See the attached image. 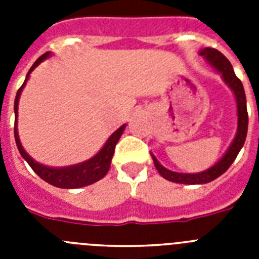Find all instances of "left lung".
Returning <instances> with one entry per match:
<instances>
[{
	"label": "left lung",
	"mask_w": 259,
	"mask_h": 259,
	"mask_svg": "<svg viewBox=\"0 0 259 259\" xmlns=\"http://www.w3.org/2000/svg\"><path fill=\"white\" fill-rule=\"evenodd\" d=\"M200 56H202L215 70L221 72L224 83L232 89L237 104V132L232 144L230 145L227 152H226V154L214 166L202 171V172L183 174L167 170L166 167L162 166L157 161V158L152 154L153 162H154V166L158 172H159V175L166 180H170L172 183H179V184H206V183H210L214 179H217V178H219L222 174H224L230 168L232 162L236 159L237 154H239L242 145L245 143L246 134H248V110H246L245 91H244L241 80L233 72V67L231 65V62L219 50L214 49V48L201 49Z\"/></svg>",
	"instance_id": "obj_1"
}]
</instances>
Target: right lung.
<instances>
[{
  "label": "right lung",
  "mask_w": 259,
  "mask_h": 259,
  "mask_svg": "<svg viewBox=\"0 0 259 259\" xmlns=\"http://www.w3.org/2000/svg\"><path fill=\"white\" fill-rule=\"evenodd\" d=\"M50 56V52L45 53L37 61L32 65V67L29 68L28 74H27L26 80L23 85L18 89L17 97H15V101H14V111H15V125H14V136H15V143H17L18 149H19L20 155H22L24 159L27 161V163L31 166V168L40 176L41 179L45 180L49 184L54 185V187H58V188H65V189H75V188H81V187H87V185H91L93 183L98 182L100 179H102L105 175L107 174L110 168V164H111V158L114 155V150H115V145L119 141L120 136H122L123 131H124L125 124H123L122 127H119L115 132H114L111 136L107 139V141L105 143V145L102 146V149L92 157L91 159L85 162H81V163L74 164V166H67V167H48L44 164L36 162L33 158L29 157L26 153V150L23 149L22 144L19 140V135H18V127H17V119H18V104H19V97L20 93H22L23 88L26 85L27 80H28L29 74L32 71L35 70L41 62L47 59Z\"/></svg>",
  "instance_id": "1"
}]
</instances>
